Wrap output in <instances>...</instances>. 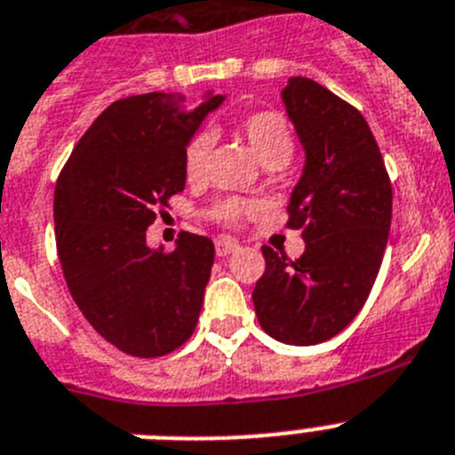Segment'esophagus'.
<instances>
[{
    "instance_id": "1",
    "label": "esophagus",
    "mask_w": 455,
    "mask_h": 455,
    "mask_svg": "<svg viewBox=\"0 0 455 455\" xmlns=\"http://www.w3.org/2000/svg\"><path fill=\"white\" fill-rule=\"evenodd\" d=\"M214 248H216V255L225 257V255H230V252H235L236 248H239V243H236L235 239H225V236H220V239H216Z\"/></svg>"
}]
</instances>
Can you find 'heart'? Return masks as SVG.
<instances>
[{
    "instance_id": "b5f03b06",
    "label": "heart",
    "mask_w": 455,
    "mask_h": 455,
    "mask_svg": "<svg viewBox=\"0 0 455 455\" xmlns=\"http://www.w3.org/2000/svg\"><path fill=\"white\" fill-rule=\"evenodd\" d=\"M235 130L251 146L252 155L264 166H284L293 155V134L289 123L277 111H252L236 120ZM214 140L209 134H196L184 148L182 166L188 184H203L209 172V152ZM257 203L243 198H223L214 204V219L223 225H236L241 219L251 216Z\"/></svg>"
}]
</instances>
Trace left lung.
Returning <instances> with one entry per match:
<instances>
[{
	"label": "left lung",
	"instance_id": "8db88e82",
	"mask_svg": "<svg viewBox=\"0 0 455 455\" xmlns=\"http://www.w3.org/2000/svg\"><path fill=\"white\" fill-rule=\"evenodd\" d=\"M283 100L305 148L303 178L287 204V228L303 230L305 252L291 262L264 246L252 303L267 335L312 347L344 331L367 303L387 246L392 184L355 107L307 77L289 79Z\"/></svg>",
	"mask_w": 455,
	"mask_h": 455
}]
</instances>
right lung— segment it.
<instances>
[{
	"label": "right lung",
	"mask_w": 455,
	"mask_h": 455,
	"mask_svg": "<svg viewBox=\"0 0 455 455\" xmlns=\"http://www.w3.org/2000/svg\"><path fill=\"white\" fill-rule=\"evenodd\" d=\"M214 95L184 114L171 95L116 100L88 127L56 180V251L72 299L118 351L162 357L196 331L214 264L207 236L182 232L155 251L146 230L184 191V148Z\"/></svg>",
	"instance_id": "obj_1"
}]
</instances>
